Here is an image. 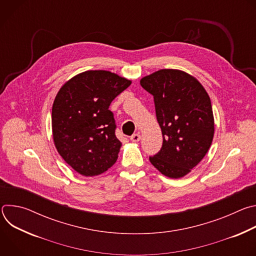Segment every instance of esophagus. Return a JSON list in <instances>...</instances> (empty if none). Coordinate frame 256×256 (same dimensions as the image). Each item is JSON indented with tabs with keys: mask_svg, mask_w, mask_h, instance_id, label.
<instances>
[{
	"mask_svg": "<svg viewBox=\"0 0 256 256\" xmlns=\"http://www.w3.org/2000/svg\"><path fill=\"white\" fill-rule=\"evenodd\" d=\"M130 138V140L136 142H138V140H140V134L138 132V134H134Z\"/></svg>",
	"mask_w": 256,
	"mask_h": 256,
	"instance_id": "esophagus-1",
	"label": "esophagus"
}]
</instances>
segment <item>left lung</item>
Returning a JSON list of instances; mask_svg holds the SVG:
<instances>
[{
	"instance_id": "8db88e82",
	"label": "left lung",
	"mask_w": 256,
	"mask_h": 256,
	"mask_svg": "<svg viewBox=\"0 0 256 256\" xmlns=\"http://www.w3.org/2000/svg\"><path fill=\"white\" fill-rule=\"evenodd\" d=\"M140 83L154 96L163 134L162 148L150 162L169 178L184 177L204 159L212 142L210 96L196 78L181 70L162 68Z\"/></svg>"
}]
</instances>
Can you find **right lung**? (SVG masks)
Wrapping results in <instances>:
<instances>
[{
  "mask_svg": "<svg viewBox=\"0 0 256 256\" xmlns=\"http://www.w3.org/2000/svg\"><path fill=\"white\" fill-rule=\"evenodd\" d=\"M130 84L116 72L91 70L70 78L58 92L52 112L54 142L81 175H99L116 162L122 142L109 105Z\"/></svg>",
  "mask_w": 256,
  "mask_h": 256,
  "instance_id": "add662e5",
  "label": "right lung"
}]
</instances>
